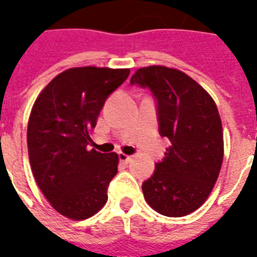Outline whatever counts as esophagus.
<instances>
[{"mask_svg": "<svg viewBox=\"0 0 257 257\" xmlns=\"http://www.w3.org/2000/svg\"><path fill=\"white\" fill-rule=\"evenodd\" d=\"M118 157H119V161L125 162V164H128V162L132 161V156H126V154H123V153H119Z\"/></svg>", "mask_w": 257, "mask_h": 257, "instance_id": "34e87169", "label": "esophagus"}]
</instances>
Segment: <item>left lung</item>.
<instances>
[{"mask_svg": "<svg viewBox=\"0 0 257 257\" xmlns=\"http://www.w3.org/2000/svg\"><path fill=\"white\" fill-rule=\"evenodd\" d=\"M131 84L156 96L160 135L171 146L142 190L153 209L169 217L197 210L219 178L224 143L221 119L212 96L187 74L165 66L136 70Z\"/></svg>", "mask_w": 257, "mask_h": 257, "instance_id": "8db88e82", "label": "left lung"}]
</instances>
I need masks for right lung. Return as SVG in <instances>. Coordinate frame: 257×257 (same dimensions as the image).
I'll return each instance as SVG.
<instances>
[{"label": "right lung", "instance_id": "obj_1", "mask_svg": "<svg viewBox=\"0 0 257 257\" xmlns=\"http://www.w3.org/2000/svg\"><path fill=\"white\" fill-rule=\"evenodd\" d=\"M129 73V68H68L33 104L27 125L31 171L53 209L71 220L88 219L107 202L118 154L89 150L88 145L104 101Z\"/></svg>", "mask_w": 257, "mask_h": 257}]
</instances>
